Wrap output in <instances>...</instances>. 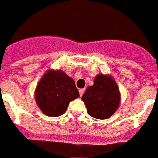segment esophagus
<instances>
[{
  "label": "esophagus",
  "mask_w": 158,
  "mask_h": 158,
  "mask_svg": "<svg viewBox=\"0 0 158 158\" xmlns=\"http://www.w3.org/2000/svg\"><path fill=\"white\" fill-rule=\"evenodd\" d=\"M85 92V88H81L79 90V94H80V96H82V94H84Z\"/></svg>",
  "instance_id": "1"
}]
</instances>
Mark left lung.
<instances>
[{"instance_id": "left-lung-1", "label": "left lung", "mask_w": 158, "mask_h": 158, "mask_svg": "<svg viewBox=\"0 0 158 158\" xmlns=\"http://www.w3.org/2000/svg\"><path fill=\"white\" fill-rule=\"evenodd\" d=\"M88 115L97 119H107L120 105V92L117 82L109 75H97L94 85L87 88L81 97Z\"/></svg>"}]
</instances>
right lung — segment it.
<instances>
[{
    "label": "right lung",
    "mask_w": 158,
    "mask_h": 158,
    "mask_svg": "<svg viewBox=\"0 0 158 158\" xmlns=\"http://www.w3.org/2000/svg\"><path fill=\"white\" fill-rule=\"evenodd\" d=\"M79 96L73 79L60 70H48L35 91L39 108L46 116L52 117L65 113L70 101Z\"/></svg>",
    "instance_id": "add662e5"
}]
</instances>
